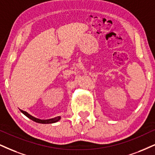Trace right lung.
<instances>
[{"mask_svg": "<svg viewBox=\"0 0 155 155\" xmlns=\"http://www.w3.org/2000/svg\"><path fill=\"white\" fill-rule=\"evenodd\" d=\"M20 110H21V112L23 113V114H24L25 116H27L28 118H30V119L32 120V121L37 122V123H39V124H53V123H55V122H57L58 121H60V118H61L60 116H57V117H55V118H50V119L41 120V119H39V118L34 117V116H32L31 115H30L29 114H28L27 112L24 111V110H21V109H20Z\"/></svg>", "mask_w": 155, "mask_h": 155, "instance_id": "add662e5", "label": "right lung"}]
</instances>
